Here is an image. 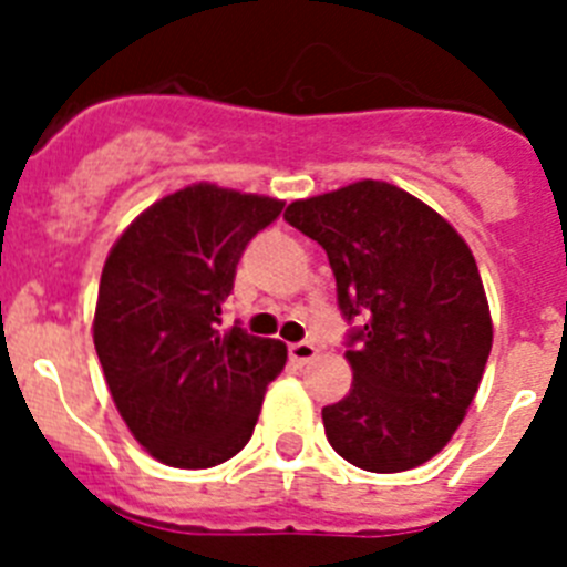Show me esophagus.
Segmentation results:
<instances>
[{
    "instance_id": "esophagus-1",
    "label": "esophagus",
    "mask_w": 567,
    "mask_h": 567,
    "mask_svg": "<svg viewBox=\"0 0 567 567\" xmlns=\"http://www.w3.org/2000/svg\"><path fill=\"white\" fill-rule=\"evenodd\" d=\"M289 358H292L298 365L309 363V360L318 358V346L309 343V340H300V343L289 346Z\"/></svg>"
}]
</instances>
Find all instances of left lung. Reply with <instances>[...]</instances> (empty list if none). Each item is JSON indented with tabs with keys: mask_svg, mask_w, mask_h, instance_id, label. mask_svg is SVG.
I'll use <instances>...</instances> for the list:
<instances>
[{
	"mask_svg": "<svg viewBox=\"0 0 567 567\" xmlns=\"http://www.w3.org/2000/svg\"><path fill=\"white\" fill-rule=\"evenodd\" d=\"M295 229L327 249L352 327L354 383L323 409L334 452L394 474L432 460L463 423L491 352V312L468 244L414 195L358 182L292 202Z\"/></svg>",
	"mask_w": 567,
	"mask_h": 567,
	"instance_id": "8db88e82",
	"label": "left lung"
}]
</instances>
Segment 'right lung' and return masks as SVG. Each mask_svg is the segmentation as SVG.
<instances>
[{
    "label": "right lung",
    "mask_w": 567,
    "mask_h": 567,
    "mask_svg": "<svg viewBox=\"0 0 567 567\" xmlns=\"http://www.w3.org/2000/svg\"><path fill=\"white\" fill-rule=\"evenodd\" d=\"M278 198L193 184L155 202L110 249L93 343L133 437L175 468H213L249 443L264 392L287 363L280 340L221 329L249 240Z\"/></svg>",
    "instance_id": "right-lung-1"
}]
</instances>
